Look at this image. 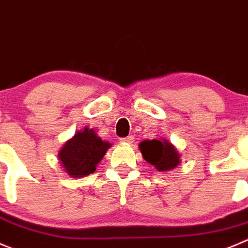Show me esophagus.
I'll return each mask as SVG.
<instances>
[{
    "instance_id": "esophagus-1",
    "label": "esophagus",
    "mask_w": 248,
    "mask_h": 248,
    "mask_svg": "<svg viewBox=\"0 0 248 248\" xmlns=\"http://www.w3.org/2000/svg\"><path fill=\"white\" fill-rule=\"evenodd\" d=\"M133 140H134V137L133 136H127L126 138H121V139H120V141H121V143H124V144H131Z\"/></svg>"
}]
</instances>
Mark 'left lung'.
I'll use <instances>...</instances> for the list:
<instances>
[{
  "label": "left lung",
  "instance_id": "8db88e82",
  "mask_svg": "<svg viewBox=\"0 0 248 248\" xmlns=\"http://www.w3.org/2000/svg\"><path fill=\"white\" fill-rule=\"evenodd\" d=\"M139 149L144 160L153 165L158 172H166L177 167L180 163V155L175 146L165 139L143 140Z\"/></svg>",
  "mask_w": 248,
  "mask_h": 248
}]
</instances>
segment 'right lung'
Instances as JSON below:
<instances>
[{
	"label": "right lung",
	"mask_w": 248,
	"mask_h": 248,
	"mask_svg": "<svg viewBox=\"0 0 248 248\" xmlns=\"http://www.w3.org/2000/svg\"><path fill=\"white\" fill-rule=\"evenodd\" d=\"M110 146L111 144L98 137L94 129L85 127L64 144L58 156L70 177L81 178L94 172Z\"/></svg>",
	"instance_id": "obj_1"
}]
</instances>
